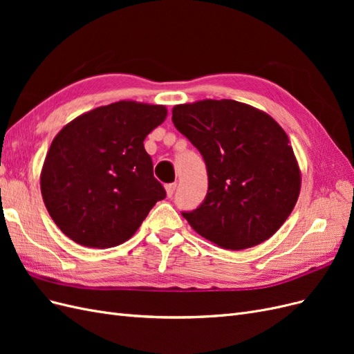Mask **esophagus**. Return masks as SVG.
Instances as JSON below:
<instances>
[{
    "mask_svg": "<svg viewBox=\"0 0 354 354\" xmlns=\"http://www.w3.org/2000/svg\"><path fill=\"white\" fill-rule=\"evenodd\" d=\"M176 189H177V185L176 183H171V185H167L165 186V192H167V196L168 198H171L174 195V192H176Z\"/></svg>",
    "mask_w": 354,
    "mask_h": 354,
    "instance_id": "34e87169",
    "label": "esophagus"
}]
</instances>
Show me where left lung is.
I'll return each mask as SVG.
<instances>
[{
  "label": "left lung",
  "instance_id": "obj_1",
  "mask_svg": "<svg viewBox=\"0 0 354 354\" xmlns=\"http://www.w3.org/2000/svg\"><path fill=\"white\" fill-rule=\"evenodd\" d=\"M173 122L208 171L205 201L183 212L190 227L232 251L272 238L301 189V171L283 128L269 113L227 99L176 104Z\"/></svg>",
  "mask_w": 354,
  "mask_h": 354
}]
</instances>
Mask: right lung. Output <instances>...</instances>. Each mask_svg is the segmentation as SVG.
I'll return each mask as SVG.
<instances>
[{
	"label": "right lung",
	"mask_w": 354,
	"mask_h": 354,
	"mask_svg": "<svg viewBox=\"0 0 354 354\" xmlns=\"http://www.w3.org/2000/svg\"><path fill=\"white\" fill-rule=\"evenodd\" d=\"M167 113L164 104L121 100L77 116L53 138L41 195L69 239L99 250L121 245L165 198L143 142Z\"/></svg>",
	"instance_id": "1"
}]
</instances>
